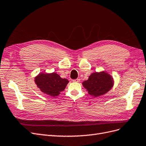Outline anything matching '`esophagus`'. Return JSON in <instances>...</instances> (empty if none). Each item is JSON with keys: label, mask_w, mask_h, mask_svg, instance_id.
I'll return each instance as SVG.
<instances>
[{"label": "esophagus", "mask_w": 146, "mask_h": 146, "mask_svg": "<svg viewBox=\"0 0 146 146\" xmlns=\"http://www.w3.org/2000/svg\"><path fill=\"white\" fill-rule=\"evenodd\" d=\"M80 81V78H77L76 80H73V82H75V83H79Z\"/></svg>", "instance_id": "34e87169"}]
</instances>
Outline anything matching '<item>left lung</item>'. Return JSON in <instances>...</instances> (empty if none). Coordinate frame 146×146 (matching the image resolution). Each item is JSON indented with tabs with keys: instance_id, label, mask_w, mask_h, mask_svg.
Here are the masks:
<instances>
[{
	"instance_id": "obj_1",
	"label": "left lung",
	"mask_w": 146,
	"mask_h": 146,
	"mask_svg": "<svg viewBox=\"0 0 146 146\" xmlns=\"http://www.w3.org/2000/svg\"><path fill=\"white\" fill-rule=\"evenodd\" d=\"M82 84L90 95L96 98L106 94L112 89L114 80L106 71L95 72L90 74L88 80L83 81Z\"/></svg>"
}]
</instances>
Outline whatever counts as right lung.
<instances>
[{"label":"right lung","instance_id":"add662e5","mask_svg":"<svg viewBox=\"0 0 146 146\" xmlns=\"http://www.w3.org/2000/svg\"><path fill=\"white\" fill-rule=\"evenodd\" d=\"M35 83L42 93L55 97L65 90L69 81L55 72H40L35 77Z\"/></svg>","mask_w":146,"mask_h":146}]
</instances>
